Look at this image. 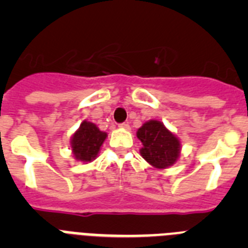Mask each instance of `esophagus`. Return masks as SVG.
Wrapping results in <instances>:
<instances>
[{
  "label": "esophagus",
  "mask_w": 248,
  "mask_h": 248,
  "mask_svg": "<svg viewBox=\"0 0 248 248\" xmlns=\"http://www.w3.org/2000/svg\"><path fill=\"white\" fill-rule=\"evenodd\" d=\"M119 128L125 129V130H130V126H129L128 123H122V124H119Z\"/></svg>",
  "instance_id": "34e87169"
}]
</instances>
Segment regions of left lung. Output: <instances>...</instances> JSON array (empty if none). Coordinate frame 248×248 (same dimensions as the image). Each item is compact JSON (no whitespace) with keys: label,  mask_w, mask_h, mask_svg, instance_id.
<instances>
[{"label":"left lung","mask_w":248,"mask_h":248,"mask_svg":"<svg viewBox=\"0 0 248 248\" xmlns=\"http://www.w3.org/2000/svg\"><path fill=\"white\" fill-rule=\"evenodd\" d=\"M137 137L143 144L140 155L154 168H169L180 156V140L159 120L144 123L143 126L138 129Z\"/></svg>","instance_id":"left-lung-1"}]
</instances>
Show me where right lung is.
Returning a JSON list of instances; mask_svg holds the SVG:
<instances>
[{"label":"right lung","instance_id":"1","mask_svg":"<svg viewBox=\"0 0 248 248\" xmlns=\"http://www.w3.org/2000/svg\"><path fill=\"white\" fill-rule=\"evenodd\" d=\"M105 138L107 133L99 130L93 123L84 120L71 139V148L74 157L83 163H91L92 160L97 157Z\"/></svg>","mask_w":248,"mask_h":248}]
</instances>
